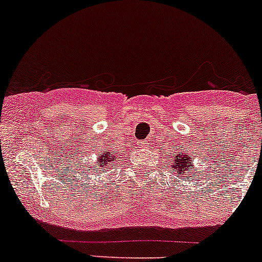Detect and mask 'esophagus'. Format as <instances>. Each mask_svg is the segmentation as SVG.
<instances>
[{"instance_id":"34e87169","label":"esophagus","mask_w":262,"mask_h":262,"mask_svg":"<svg viewBox=\"0 0 262 262\" xmlns=\"http://www.w3.org/2000/svg\"><path fill=\"white\" fill-rule=\"evenodd\" d=\"M146 144H147V143H142V146H144V147H146Z\"/></svg>"}]
</instances>
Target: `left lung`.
Here are the masks:
<instances>
[{"label": "left lung", "mask_w": 262, "mask_h": 262, "mask_svg": "<svg viewBox=\"0 0 262 262\" xmlns=\"http://www.w3.org/2000/svg\"><path fill=\"white\" fill-rule=\"evenodd\" d=\"M189 161H190V158H189V156L187 155H184V153H181V152H179V155L176 156L175 158H173V161H172V168L173 170L176 171V172L178 173H182L184 172V170L185 171H187L189 170Z\"/></svg>", "instance_id": "8db88e82"}]
</instances>
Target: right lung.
Wrapping results in <instances>:
<instances>
[{
	"label": "right lung",
	"mask_w": 262,
	"mask_h": 262,
	"mask_svg": "<svg viewBox=\"0 0 262 262\" xmlns=\"http://www.w3.org/2000/svg\"><path fill=\"white\" fill-rule=\"evenodd\" d=\"M112 158H113V156L110 155V153L100 156V158H99L100 167H105V166H107V162H112ZM100 171H102V170H100Z\"/></svg>",
	"instance_id": "right-lung-1"
}]
</instances>
